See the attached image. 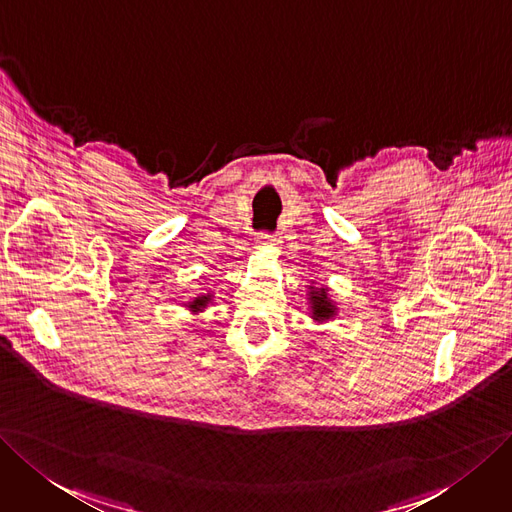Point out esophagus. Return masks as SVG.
Wrapping results in <instances>:
<instances>
[{"mask_svg": "<svg viewBox=\"0 0 512 512\" xmlns=\"http://www.w3.org/2000/svg\"><path fill=\"white\" fill-rule=\"evenodd\" d=\"M259 242L266 244V246H278V244H280V238H276L274 234H268V232H261V234H259Z\"/></svg>", "mask_w": 512, "mask_h": 512, "instance_id": "obj_1", "label": "esophagus"}]
</instances>
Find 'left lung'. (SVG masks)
<instances>
[{"mask_svg": "<svg viewBox=\"0 0 512 512\" xmlns=\"http://www.w3.org/2000/svg\"><path fill=\"white\" fill-rule=\"evenodd\" d=\"M310 308H312V318L323 323V320H329L335 316V304L329 299L327 289H314L310 287Z\"/></svg>", "mask_w": 512, "mask_h": 512, "instance_id": "obj_1", "label": "left lung"}]
</instances>
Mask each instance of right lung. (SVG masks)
I'll use <instances>...</instances> for the list:
<instances>
[{"label": "right lung", "instance_id": "obj_1", "mask_svg": "<svg viewBox=\"0 0 512 512\" xmlns=\"http://www.w3.org/2000/svg\"><path fill=\"white\" fill-rule=\"evenodd\" d=\"M211 297H213V295H200V297H196L194 301H189L187 308L192 310L194 314H198V312H202V310L206 308V304H208V301H211Z\"/></svg>", "mask_w": 512, "mask_h": 512}]
</instances>
